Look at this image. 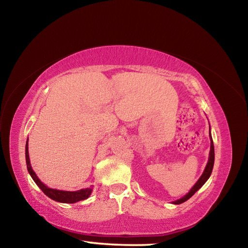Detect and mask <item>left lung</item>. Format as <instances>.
<instances>
[{"instance_id":"8db88e82","label":"left lung","mask_w":248,"mask_h":248,"mask_svg":"<svg viewBox=\"0 0 248 248\" xmlns=\"http://www.w3.org/2000/svg\"><path fill=\"white\" fill-rule=\"evenodd\" d=\"M209 136H210V140H211V144H210V153H209V159H208V163H207V166H205V169L203 170L202 175L200 176V178L198 179V182L195 184V186L191 188L190 191L188 192L187 195H185L183 198H180L178 200L174 201V204H179V203H183L185 201H187L189 198H191L192 196L195 195V192L198 191L201 187L203 186L204 183L207 182L209 179L210 175L212 173V170H213V164H215V146H213V141H212V137H211V133H210V129H209Z\"/></svg>"}]
</instances>
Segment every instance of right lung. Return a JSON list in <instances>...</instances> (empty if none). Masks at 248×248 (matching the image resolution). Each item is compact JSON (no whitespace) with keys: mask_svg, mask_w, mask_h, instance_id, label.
Here are the masks:
<instances>
[{"mask_svg":"<svg viewBox=\"0 0 248 248\" xmlns=\"http://www.w3.org/2000/svg\"><path fill=\"white\" fill-rule=\"evenodd\" d=\"M25 155H26V164H27V170L31 174V178L33 182L37 184L41 190H43L46 196H48L50 199L54 201H58V202H63V203H74L78 202V201L85 200L89 198L92 194V190L93 188H85V189H81L78 191H64V190H58V189H52V188H49L46 186L44 183H41V180L37 177L35 171L32 170L31 161H29V153H28V140L26 141V150H25Z\"/></svg>","mask_w":248,"mask_h":248,"instance_id":"1","label":"right lung"}]
</instances>
